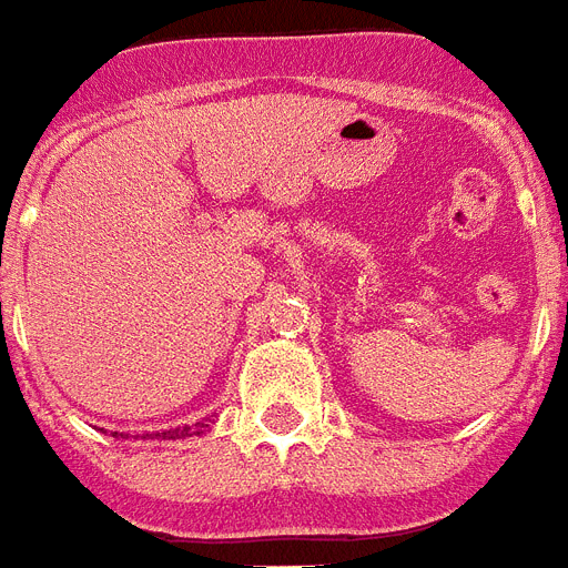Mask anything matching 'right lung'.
<instances>
[{"label": "right lung", "instance_id": "1", "mask_svg": "<svg viewBox=\"0 0 568 568\" xmlns=\"http://www.w3.org/2000/svg\"><path fill=\"white\" fill-rule=\"evenodd\" d=\"M207 422H211V419H202V422H196V425H184V428L161 430V434H146V437H149V439H184V437H196V434H205V430H207ZM113 437L129 439V434H116V430H113ZM146 437H143V439H146Z\"/></svg>", "mask_w": 568, "mask_h": 568}]
</instances>
